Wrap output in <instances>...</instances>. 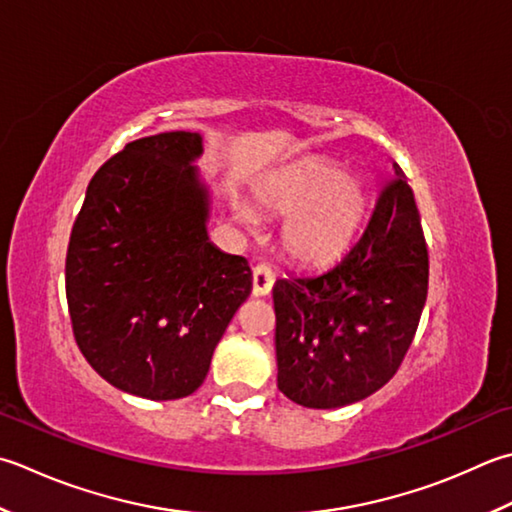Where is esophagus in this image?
I'll return each mask as SVG.
<instances>
[{
  "mask_svg": "<svg viewBox=\"0 0 512 512\" xmlns=\"http://www.w3.org/2000/svg\"><path fill=\"white\" fill-rule=\"evenodd\" d=\"M275 282V273L270 264H257L253 268V295L255 297H264L270 293V288H273Z\"/></svg>",
  "mask_w": 512,
  "mask_h": 512,
  "instance_id": "esophagus-1",
  "label": "esophagus"
}]
</instances>
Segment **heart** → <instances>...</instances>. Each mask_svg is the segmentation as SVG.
<instances>
[{
	"instance_id": "b5f03b06",
	"label": "heart",
	"mask_w": 512,
	"mask_h": 512,
	"mask_svg": "<svg viewBox=\"0 0 512 512\" xmlns=\"http://www.w3.org/2000/svg\"><path fill=\"white\" fill-rule=\"evenodd\" d=\"M259 206L266 213L288 217L284 246L306 264L335 259L350 244L364 215L366 193L355 177L333 164L310 162L290 168L259 190ZM244 224L257 217L248 206H237Z\"/></svg>"
}]
</instances>
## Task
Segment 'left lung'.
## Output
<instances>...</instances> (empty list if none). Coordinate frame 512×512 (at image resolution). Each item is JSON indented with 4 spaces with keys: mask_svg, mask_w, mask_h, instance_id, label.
<instances>
[{
    "mask_svg": "<svg viewBox=\"0 0 512 512\" xmlns=\"http://www.w3.org/2000/svg\"><path fill=\"white\" fill-rule=\"evenodd\" d=\"M393 168L342 259L273 286L277 386L299 406L326 410L373 395L413 344L428 293V250L413 190L404 170Z\"/></svg>",
    "mask_w": 512,
    "mask_h": 512,
    "instance_id": "left-lung-1",
    "label": "left lung"
}]
</instances>
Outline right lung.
<instances>
[{
	"mask_svg": "<svg viewBox=\"0 0 512 512\" xmlns=\"http://www.w3.org/2000/svg\"><path fill=\"white\" fill-rule=\"evenodd\" d=\"M199 133L135 139L90 179L66 253V299L86 362L124 393L166 402L202 386L253 290L208 242Z\"/></svg>",
	"mask_w": 512,
	"mask_h": 512,
	"instance_id": "right-lung-1",
	"label": "right lung"
}]
</instances>
